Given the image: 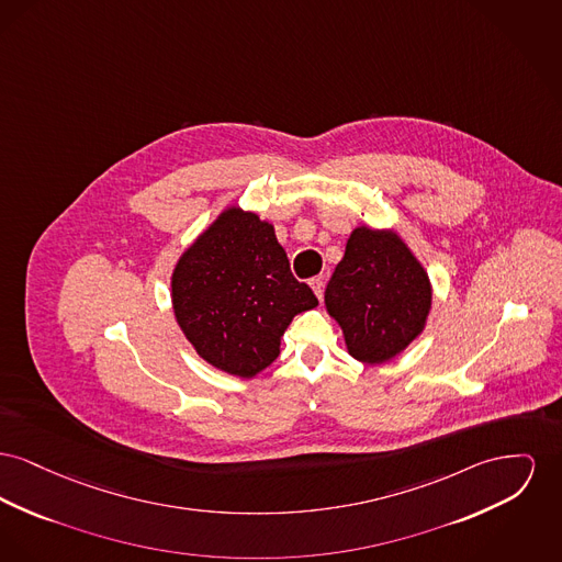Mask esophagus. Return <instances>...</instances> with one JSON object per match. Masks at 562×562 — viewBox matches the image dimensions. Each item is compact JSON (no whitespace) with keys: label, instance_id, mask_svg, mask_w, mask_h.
<instances>
[{"label":"esophagus","instance_id":"1","mask_svg":"<svg viewBox=\"0 0 562 562\" xmlns=\"http://www.w3.org/2000/svg\"><path fill=\"white\" fill-rule=\"evenodd\" d=\"M310 286H312V291L316 293V297L323 299V293H325V278H323V276L312 278V280H310Z\"/></svg>","mask_w":562,"mask_h":562}]
</instances>
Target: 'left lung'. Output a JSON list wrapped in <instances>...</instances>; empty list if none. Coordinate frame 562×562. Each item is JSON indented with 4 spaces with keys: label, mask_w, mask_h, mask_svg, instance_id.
I'll return each mask as SVG.
<instances>
[{
    "label": "left lung",
    "mask_w": 562,
    "mask_h": 562,
    "mask_svg": "<svg viewBox=\"0 0 562 562\" xmlns=\"http://www.w3.org/2000/svg\"><path fill=\"white\" fill-rule=\"evenodd\" d=\"M429 273L389 229L357 227L330 276L325 305L350 357L380 364L401 355L427 325Z\"/></svg>",
    "instance_id": "left-lung-1"
}]
</instances>
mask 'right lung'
<instances>
[{"mask_svg":"<svg viewBox=\"0 0 562 562\" xmlns=\"http://www.w3.org/2000/svg\"><path fill=\"white\" fill-rule=\"evenodd\" d=\"M171 305L205 363L255 378L278 359L291 321L318 299L291 273L273 225L232 205L178 259Z\"/></svg>","mask_w":562,"mask_h":562,"instance_id":"1","label":"right lung"}]
</instances>
